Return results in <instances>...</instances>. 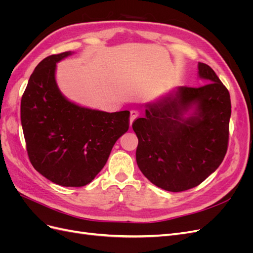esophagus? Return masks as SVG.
I'll use <instances>...</instances> for the list:
<instances>
[{"instance_id":"obj_1","label":"esophagus","mask_w":253,"mask_h":253,"mask_svg":"<svg viewBox=\"0 0 253 253\" xmlns=\"http://www.w3.org/2000/svg\"><path fill=\"white\" fill-rule=\"evenodd\" d=\"M139 116V113L137 112V111H135V110H133V111H131V114H129V126H132V124H133V121Z\"/></svg>"}]
</instances>
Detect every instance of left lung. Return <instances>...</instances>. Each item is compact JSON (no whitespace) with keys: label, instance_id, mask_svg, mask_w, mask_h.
I'll return each instance as SVG.
<instances>
[{"label":"left lung","instance_id":"1","mask_svg":"<svg viewBox=\"0 0 253 253\" xmlns=\"http://www.w3.org/2000/svg\"><path fill=\"white\" fill-rule=\"evenodd\" d=\"M200 87L180 86L145 106L133 122L136 162L152 183L181 192L202 183L227 153L230 95L212 68L198 63Z\"/></svg>","mask_w":253,"mask_h":253}]
</instances>
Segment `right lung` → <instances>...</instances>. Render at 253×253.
<instances>
[{"label": "right lung", "mask_w": 253, "mask_h": 253, "mask_svg": "<svg viewBox=\"0 0 253 253\" xmlns=\"http://www.w3.org/2000/svg\"><path fill=\"white\" fill-rule=\"evenodd\" d=\"M72 51L43 59L30 76L21 100V124L35 169L63 187H83L108 162L115 142L129 126V112L83 108L61 94L59 61Z\"/></svg>", "instance_id": "obj_1"}]
</instances>
